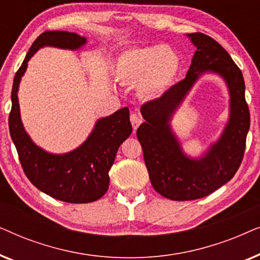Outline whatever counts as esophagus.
Listing matches in <instances>:
<instances>
[{
	"mask_svg": "<svg viewBox=\"0 0 260 260\" xmlns=\"http://www.w3.org/2000/svg\"><path fill=\"white\" fill-rule=\"evenodd\" d=\"M130 120H131V124H133L134 130L136 131L137 127L140 126V124L142 122V118L138 115H136V113H133V115L130 116Z\"/></svg>",
	"mask_w": 260,
	"mask_h": 260,
	"instance_id": "esophagus-1",
	"label": "esophagus"
}]
</instances>
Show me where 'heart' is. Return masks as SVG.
<instances>
[{"mask_svg": "<svg viewBox=\"0 0 260 260\" xmlns=\"http://www.w3.org/2000/svg\"><path fill=\"white\" fill-rule=\"evenodd\" d=\"M181 72V58L169 46L130 48L118 56L115 73L125 84H137L138 97L148 102L165 97Z\"/></svg>", "mask_w": 260, "mask_h": 260, "instance_id": "obj_1", "label": "heart"}]
</instances>
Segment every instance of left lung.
I'll list each match as a JSON object with an SVG mask.
<instances>
[{"instance_id":"left-lung-1","label":"left lung","mask_w":260,"mask_h":260,"mask_svg":"<svg viewBox=\"0 0 260 260\" xmlns=\"http://www.w3.org/2000/svg\"><path fill=\"white\" fill-rule=\"evenodd\" d=\"M195 51L187 76L165 97L141 108L145 119L137 129L150 182L169 200L188 201L207 197L234 176L243 161L250 129L241 71L215 40L202 33L187 34ZM206 74L221 77L229 91V119L218 138L199 156L183 150L171 120L194 84Z\"/></svg>"}]
</instances>
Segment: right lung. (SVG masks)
<instances>
[{"instance_id":"1","label":"right lung","mask_w":260,"mask_h":260,"mask_svg":"<svg viewBox=\"0 0 260 260\" xmlns=\"http://www.w3.org/2000/svg\"><path fill=\"white\" fill-rule=\"evenodd\" d=\"M87 39L77 33L48 30L38 37L14 78L9 133L24 174L39 190L70 204H87L101 199L109 188V170L120 144L133 133L129 109L97 119L86 140L73 150L53 154L34 143L21 119L19 87L28 61L44 47L79 51Z\"/></svg>"}]
</instances>
